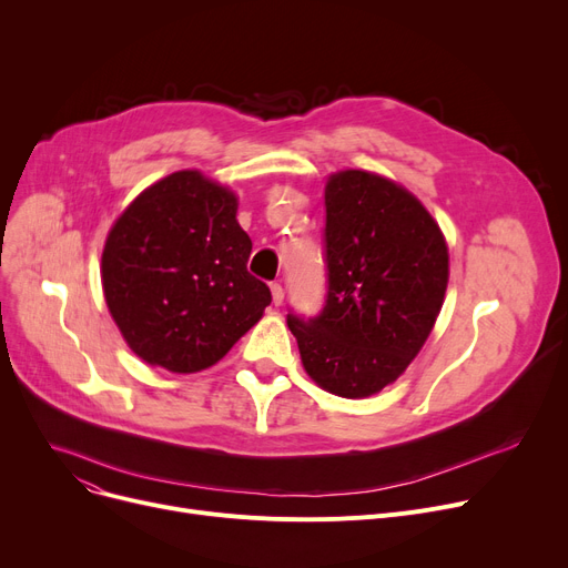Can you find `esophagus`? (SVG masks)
Here are the masks:
<instances>
[{
    "mask_svg": "<svg viewBox=\"0 0 568 568\" xmlns=\"http://www.w3.org/2000/svg\"><path fill=\"white\" fill-rule=\"evenodd\" d=\"M283 296H285L283 285H281V283H272V300H274V304H276V306H281V304H283Z\"/></svg>",
    "mask_w": 568,
    "mask_h": 568,
    "instance_id": "1",
    "label": "esophagus"
}]
</instances>
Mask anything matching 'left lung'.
<instances>
[{
    "mask_svg": "<svg viewBox=\"0 0 568 568\" xmlns=\"http://www.w3.org/2000/svg\"><path fill=\"white\" fill-rule=\"evenodd\" d=\"M326 300L315 317L287 313L306 373L343 398H366L424 347L449 283V248L403 186L343 170L324 189Z\"/></svg>",
    "mask_w": 568,
    "mask_h": 568,
    "instance_id": "1",
    "label": "left lung"
}]
</instances>
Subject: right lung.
I'll use <instances>...</instances> for the list:
<instances>
[{
    "label": "right lung",
    "instance_id": "obj_1",
    "mask_svg": "<svg viewBox=\"0 0 568 568\" xmlns=\"http://www.w3.org/2000/svg\"><path fill=\"white\" fill-rule=\"evenodd\" d=\"M236 195L197 170L142 191L112 225L101 260L105 304L142 362L197 373L221 362L272 304L248 274Z\"/></svg>",
    "mask_w": 568,
    "mask_h": 568
}]
</instances>
